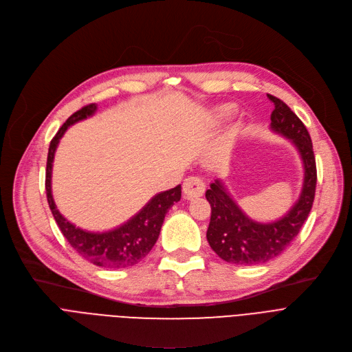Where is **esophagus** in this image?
<instances>
[{"mask_svg": "<svg viewBox=\"0 0 352 352\" xmlns=\"http://www.w3.org/2000/svg\"><path fill=\"white\" fill-rule=\"evenodd\" d=\"M183 193L189 199L200 197L204 193V183L201 179L190 176L184 180L183 183Z\"/></svg>", "mask_w": 352, "mask_h": 352, "instance_id": "34e87169", "label": "esophagus"}]
</instances>
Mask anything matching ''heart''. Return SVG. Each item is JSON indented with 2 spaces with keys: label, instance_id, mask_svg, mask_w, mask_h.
I'll return each instance as SVG.
<instances>
[{
  "label": "heart",
  "instance_id": "b5f03b06",
  "mask_svg": "<svg viewBox=\"0 0 352 352\" xmlns=\"http://www.w3.org/2000/svg\"><path fill=\"white\" fill-rule=\"evenodd\" d=\"M229 113H230V111H229V109H227V111H223V112H221L220 115H221V116H226V115H229Z\"/></svg>",
  "mask_w": 352,
  "mask_h": 352
}]
</instances>
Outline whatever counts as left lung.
Instances as JSON below:
<instances>
[{
  "label": "left lung",
  "mask_w": 352,
  "mask_h": 352,
  "mask_svg": "<svg viewBox=\"0 0 352 352\" xmlns=\"http://www.w3.org/2000/svg\"><path fill=\"white\" fill-rule=\"evenodd\" d=\"M267 98L274 103L272 131L290 139L301 156L302 189L298 200L284 217L273 223H258L239 208L221 180L217 179L210 184L206 199L210 203L212 216L206 237L214 253L232 264H260L280 256L300 233L316 196L317 168L311 138L300 118L281 99L273 95Z\"/></svg>",
  "instance_id": "obj_1"
}]
</instances>
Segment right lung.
<instances>
[{"mask_svg":"<svg viewBox=\"0 0 352 352\" xmlns=\"http://www.w3.org/2000/svg\"><path fill=\"white\" fill-rule=\"evenodd\" d=\"M95 112V103H91V105H87L76 111L67 119V122L59 128V131L51 140L45 173L47 199L59 230L79 256L98 267L126 268L138 264L152 250V247L159 237L164 216H166L172 206L177 203L182 197V186L179 184L170 190L157 193L138 214H135L125 224H122L109 232H87L68 221L56 209V204L52 197V162L59 139L64 136L67 129L74 125V123L92 116Z\"/></svg>","mask_w":352,"mask_h":352,"instance_id":"right-lung-1","label":"right lung"}]
</instances>
